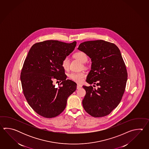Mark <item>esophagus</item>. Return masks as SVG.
Listing matches in <instances>:
<instances>
[{"label":"esophagus","instance_id":"1","mask_svg":"<svg viewBox=\"0 0 149 149\" xmlns=\"http://www.w3.org/2000/svg\"><path fill=\"white\" fill-rule=\"evenodd\" d=\"M81 87H82V85H81L80 84H77V89H79L81 88Z\"/></svg>","mask_w":149,"mask_h":149}]
</instances>
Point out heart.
Returning <instances> with one entry per match:
<instances>
[{
    "label": "heart",
    "mask_w": 149,
    "mask_h": 149,
    "mask_svg": "<svg viewBox=\"0 0 149 149\" xmlns=\"http://www.w3.org/2000/svg\"><path fill=\"white\" fill-rule=\"evenodd\" d=\"M73 57L78 60H79L81 63H85L87 61V56L86 54L82 52H78L73 54ZM69 59L68 57H65L62 62V65L64 70H68L69 67ZM86 74L84 72H72L69 74L70 79L74 81L77 82H81L84 78L85 77Z\"/></svg>",
    "instance_id": "1"
}]
</instances>
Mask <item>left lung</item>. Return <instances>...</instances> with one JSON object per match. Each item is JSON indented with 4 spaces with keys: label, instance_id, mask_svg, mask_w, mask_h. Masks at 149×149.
I'll list each match as a JSON object with an SVG mask.
<instances>
[{
    "label": "left lung",
    "instance_id": "obj_1",
    "mask_svg": "<svg viewBox=\"0 0 149 149\" xmlns=\"http://www.w3.org/2000/svg\"><path fill=\"white\" fill-rule=\"evenodd\" d=\"M78 49L91 58L86 82L98 86L97 89L82 86L86 92L83 107L94 117L107 116L120 103L126 85L127 72L120 51L116 45L103 40L84 42Z\"/></svg>",
    "mask_w": 149,
    "mask_h": 149
}]
</instances>
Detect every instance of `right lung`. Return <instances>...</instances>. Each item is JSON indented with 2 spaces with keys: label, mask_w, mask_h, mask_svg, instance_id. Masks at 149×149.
<instances>
[{
  "label": "right lung",
  "mask_w": 149,
  "mask_h": 149,
  "mask_svg": "<svg viewBox=\"0 0 149 149\" xmlns=\"http://www.w3.org/2000/svg\"><path fill=\"white\" fill-rule=\"evenodd\" d=\"M76 44V41L46 40L35 44L29 51L21 73L23 92L29 105L41 116L51 118L61 114L76 90L77 84L67 79L62 65ZM54 79L62 81L58 88L52 84Z\"/></svg>",
  "instance_id": "obj_1"
}]
</instances>
